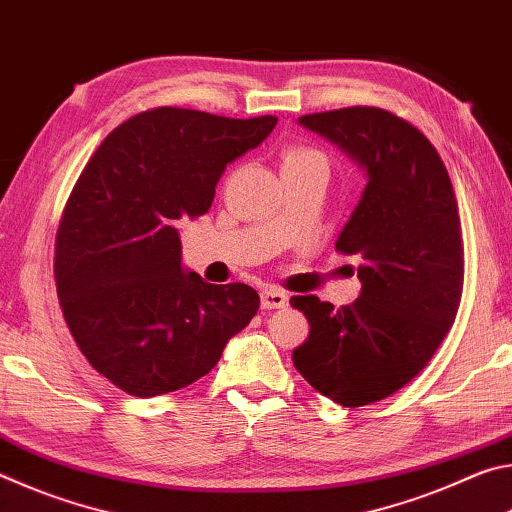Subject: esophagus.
Masks as SVG:
<instances>
[{
    "mask_svg": "<svg viewBox=\"0 0 512 512\" xmlns=\"http://www.w3.org/2000/svg\"><path fill=\"white\" fill-rule=\"evenodd\" d=\"M289 298L287 293L275 289V287H268L262 291V309H282L284 305H287Z\"/></svg>",
    "mask_w": 512,
    "mask_h": 512,
    "instance_id": "1",
    "label": "esophagus"
}]
</instances>
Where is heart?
I'll return each instance as SVG.
<instances>
[{
    "mask_svg": "<svg viewBox=\"0 0 512 512\" xmlns=\"http://www.w3.org/2000/svg\"><path fill=\"white\" fill-rule=\"evenodd\" d=\"M325 155L314 146L291 144L282 151V171L300 169V167H325Z\"/></svg>",
    "mask_w": 512,
    "mask_h": 512,
    "instance_id": "heart-1",
    "label": "heart"
}]
</instances>
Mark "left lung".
<instances>
[{
  "label": "left lung",
  "mask_w": 512,
  "mask_h": 512,
  "mask_svg": "<svg viewBox=\"0 0 512 512\" xmlns=\"http://www.w3.org/2000/svg\"><path fill=\"white\" fill-rule=\"evenodd\" d=\"M298 121L368 173L336 241L339 253L361 257V296L341 309L291 298L311 327L293 366L318 393L354 409L409 384L454 325L465 275L458 203L433 144L393 112L352 106Z\"/></svg>",
  "instance_id": "1"
}]
</instances>
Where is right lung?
<instances>
[{
	"label": "right lung",
	"mask_w": 512,
	"mask_h": 512,
	"mask_svg": "<svg viewBox=\"0 0 512 512\" xmlns=\"http://www.w3.org/2000/svg\"><path fill=\"white\" fill-rule=\"evenodd\" d=\"M275 124L153 108L119 124L76 180L56 235L60 309L90 366L124 393L194 384L257 314L248 284L185 271L176 225L210 210L228 162Z\"/></svg>",
	"instance_id": "obj_1"
}]
</instances>
